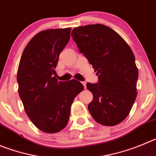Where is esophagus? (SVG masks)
<instances>
[{"label": "esophagus", "mask_w": 156, "mask_h": 156, "mask_svg": "<svg viewBox=\"0 0 156 156\" xmlns=\"http://www.w3.org/2000/svg\"><path fill=\"white\" fill-rule=\"evenodd\" d=\"M82 85H84V87H85V88H86V82H85V81H82Z\"/></svg>", "instance_id": "1"}]
</instances>
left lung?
<instances>
[{"instance_id":"left-lung-1","label":"left lung","mask_w":156,"mask_h":156,"mask_svg":"<svg viewBox=\"0 0 156 156\" xmlns=\"http://www.w3.org/2000/svg\"><path fill=\"white\" fill-rule=\"evenodd\" d=\"M71 37L98 76V83H87L93 100L88 108L99 124H119L135 101L139 71L132 51L117 32L101 24L75 27Z\"/></svg>"}]
</instances>
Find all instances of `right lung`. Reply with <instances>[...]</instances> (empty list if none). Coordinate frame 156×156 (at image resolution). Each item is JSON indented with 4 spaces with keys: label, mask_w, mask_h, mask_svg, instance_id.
<instances>
[{
    "label": "right lung",
    "mask_w": 156,
    "mask_h": 156,
    "mask_svg": "<svg viewBox=\"0 0 156 156\" xmlns=\"http://www.w3.org/2000/svg\"><path fill=\"white\" fill-rule=\"evenodd\" d=\"M71 30L39 32L27 44L19 63L17 81L24 110L33 124L47 133H56L67 126L71 104L84 89L80 81H60L54 76Z\"/></svg>",
    "instance_id": "1"
}]
</instances>
